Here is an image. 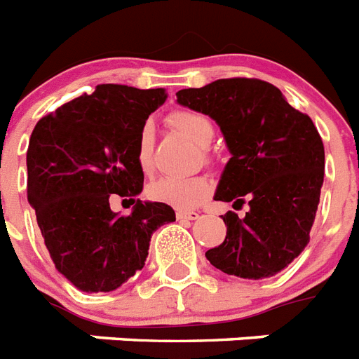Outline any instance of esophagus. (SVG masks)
<instances>
[{
	"instance_id": "esophagus-1",
	"label": "esophagus",
	"mask_w": 359,
	"mask_h": 359,
	"mask_svg": "<svg viewBox=\"0 0 359 359\" xmlns=\"http://www.w3.org/2000/svg\"><path fill=\"white\" fill-rule=\"evenodd\" d=\"M176 217L180 220H196L200 219V213L198 211H177Z\"/></svg>"
}]
</instances>
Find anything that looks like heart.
<instances>
[{"label":"heart","instance_id":"b5f03b06","mask_svg":"<svg viewBox=\"0 0 359 359\" xmlns=\"http://www.w3.org/2000/svg\"><path fill=\"white\" fill-rule=\"evenodd\" d=\"M170 124L176 128L183 137H187L200 148H208L213 142L215 128L213 122L202 113L196 111H176L170 114ZM154 128L151 124H144L137 139L135 159L140 170L148 174L154 166ZM213 183L205 176L185 177H159L148 187V196L154 202L165 203L176 209H193L211 194Z\"/></svg>","mask_w":359,"mask_h":359}]
</instances>
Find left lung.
Returning a JSON list of instances; mask_svg holds the SVG:
<instances>
[{
	"label": "left lung",
	"mask_w": 359,
	"mask_h": 359,
	"mask_svg": "<svg viewBox=\"0 0 359 359\" xmlns=\"http://www.w3.org/2000/svg\"><path fill=\"white\" fill-rule=\"evenodd\" d=\"M177 103L208 114L228 146L215 200H248V213L222 217L226 239L205 252L209 263L231 276L271 278L309 243L320 187L325 146L308 114L293 109L280 88L261 79H217L176 93Z\"/></svg>",
	"instance_id": "obj_1"
}]
</instances>
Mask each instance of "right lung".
<instances>
[{
  "label": "right lung",
  "mask_w": 359,
  "mask_h": 359,
  "mask_svg": "<svg viewBox=\"0 0 359 359\" xmlns=\"http://www.w3.org/2000/svg\"><path fill=\"white\" fill-rule=\"evenodd\" d=\"M165 88L98 85L34 126L27 150V200L55 269L85 293H109L144 266L151 233L174 222L170 205L142 202L135 148ZM114 194L135 203L114 214Z\"/></svg>",
  "instance_id": "right-lung-1"
}]
</instances>
